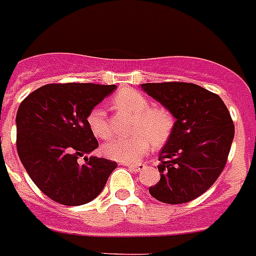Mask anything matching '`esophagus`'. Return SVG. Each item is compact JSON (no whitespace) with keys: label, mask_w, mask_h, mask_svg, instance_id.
<instances>
[{"label":"esophagus","mask_w":256,"mask_h":256,"mask_svg":"<svg viewBox=\"0 0 256 256\" xmlns=\"http://www.w3.org/2000/svg\"><path fill=\"white\" fill-rule=\"evenodd\" d=\"M124 166L130 168L132 171H136V172H138V171H140L144 168V164H124Z\"/></svg>","instance_id":"esophagus-1"}]
</instances>
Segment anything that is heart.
<instances>
[{
    "mask_svg": "<svg viewBox=\"0 0 256 256\" xmlns=\"http://www.w3.org/2000/svg\"><path fill=\"white\" fill-rule=\"evenodd\" d=\"M112 106L120 112L132 116L130 132L126 138H112L104 144V154L118 162H138L152 144L160 148L166 144L174 130L172 112L164 104H152L148 96L138 90L122 88L112 96ZM88 124L92 132L100 140H106L112 128L108 116L102 108H92L88 114Z\"/></svg>",
    "mask_w": 256,
    "mask_h": 256,
    "instance_id": "1",
    "label": "heart"
}]
</instances>
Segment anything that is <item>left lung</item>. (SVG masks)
<instances>
[{
    "label": "left lung",
    "mask_w": 256,
    "mask_h": 256,
    "mask_svg": "<svg viewBox=\"0 0 256 256\" xmlns=\"http://www.w3.org/2000/svg\"><path fill=\"white\" fill-rule=\"evenodd\" d=\"M142 88L176 120L160 152V180L148 191L168 204L191 202L226 166L235 132L230 112L220 96L195 84H144Z\"/></svg>",
    "instance_id": "8db88e82"
}]
</instances>
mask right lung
<instances>
[{"instance_id": "right-lung-1", "label": "right lung", "mask_w": 256, "mask_h": 256, "mask_svg": "<svg viewBox=\"0 0 256 256\" xmlns=\"http://www.w3.org/2000/svg\"><path fill=\"white\" fill-rule=\"evenodd\" d=\"M116 85L49 84L34 90L18 108L17 152L40 190L65 206H80L104 190L116 162L80 156L98 148L88 124V112Z\"/></svg>"}]
</instances>
